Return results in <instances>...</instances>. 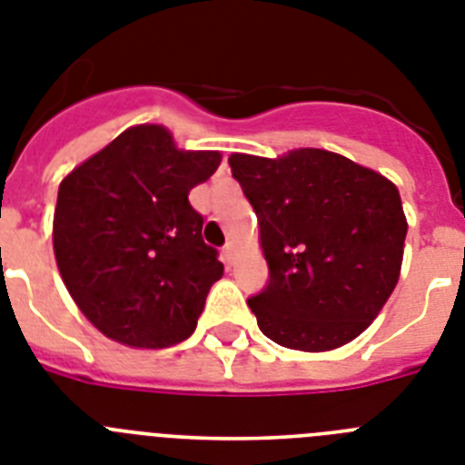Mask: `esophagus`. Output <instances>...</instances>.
I'll list each match as a JSON object with an SVG mask.
<instances>
[{
    "label": "esophagus",
    "mask_w": 465,
    "mask_h": 465,
    "mask_svg": "<svg viewBox=\"0 0 465 465\" xmlns=\"http://www.w3.org/2000/svg\"><path fill=\"white\" fill-rule=\"evenodd\" d=\"M233 257H236V245H233L232 241H229V243H226L224 248H222V260H224L226 267H232Z\"/></svg>",
    "instance_id": "obj_1"
}]
</instances>
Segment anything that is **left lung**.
I'll return each instance as SVG.
<instances>
[{
    "mask_svg": "<svg viewBox=\"0 0 465 465\" xmlns=\"http://www.w3.org/2000/svg\"><path fill=\"white\" fill-rule=\"evenodd\" d=\"M229 165L269 264L267 286L248 300L260 331L302 352L354 341L400 279L407 220L397 186L322 148L276 160L233 153Z\"/></svg>",
    "mask_w": 465,
    "mask_h": 465,
    "instance_id": "obj_1",
    "label": "left lung"
}]
</instances>
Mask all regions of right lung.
<instances>
[{"instance_id": "obj_1", "label": "right lung", "mask_w": 465, "mask_h": 465, "mask_svg": "<svg viewBox=\"0 0 465 465\" xmlns=\"http://www.w3.org/2000/svg\"><path fill=\"white\" fill-rule=\"evenodd\" d=\"M217 151H179L160 124L124 130L58 186L54 252L82 314L113 341L170 347L196 329L224 264L189 191Z\"/></svg>"}]
</instances>
